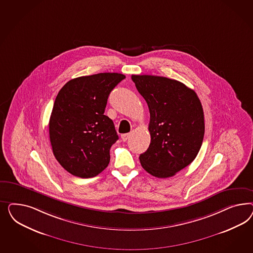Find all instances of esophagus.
<instances>
[{"label":"esophagus","instance_id":"obj_1","mask_svg":"<svg viewBox=\"0 0 253 253\" xmlns=\"http://www.w3.org/2000/svg\"><path fill=\"white\" fill-rule=\"evenodd\" d=\"M130 137V133H124L122 134V139H123V142H126L128 139Z\"/></svg>","mask_w":253,"mask_h":253}]
</instances>
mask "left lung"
Here are the masks:
<instances>
[{
  "label": "left lung",
  "mask_w": 253,
  "mask_h": 253,
  "mask_svg": "<svg viewBox=\"0 0 253 253\" xmlns=\"http://www.w3.org/2000/svg\"><path fill=\"white\" fill-rule=\"evenodd\" d=\"M150 113L149 147L139 160L148 173L173 176L199 153L205 132L204 113L197 93L165 77L132 75Z\"/></svg>",
  "instance_id": "left-lung-1"
}]
</instances>
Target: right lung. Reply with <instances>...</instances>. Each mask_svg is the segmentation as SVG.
Wrapping results in <instances>:
<instances>
[{"label":"right lung","mask_w":253,"mask_h":253,"mask_svg":"<svg viewBox=\"0 0 253 253\" xmlns=\"http://www.w3.org/2000/svg\"><path fill=\"white\" fill-rule=\"evenodd\" d=\"M123 79L120 73L79 77L58 92L49 122L50 142L56 161L72 175L91 178L107 168L119 136L104 112L109 93Z\"/></svg>","instance_id":"right-lung-1"}]
</instances>
